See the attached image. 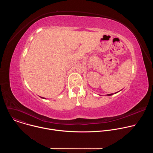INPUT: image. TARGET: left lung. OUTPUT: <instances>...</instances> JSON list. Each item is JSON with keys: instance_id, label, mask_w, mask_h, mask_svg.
I'll list each match as a JSON object with an SVG mask.
<instances>
[{"instance_id": "8db88e82", "label": "left lung", "mask_w": 153, "mask_h": 153, "mask_svg": "<svg viewBox=\"0 0 153 153\" xmlns=\"http://www.w3.org/2000/svg\"><path fill=\"white\" fill-rule=\"evenodd\" d=\"M115 93L114 94H116V93ZM113 94H107L106 96H111V95H113Z\"/></svg>"}]
</instances>
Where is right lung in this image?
Wrapping results in <instances>:
<instances>
[{
  "label": "right lung",
  "mask_w": 153,
  "mask_h": 153,
  "mask_svg": "<svg viewBox=\"0 0 153 153\" xmlns=\"http://www.w3.org/2000/svg\"><path fill=\"white\" fill-rule=\"evenodd\" d=\"M41 98H42V97H41Z\"/></svg>",
  "instance_id": "right-lung-1"
}]
</instances>
